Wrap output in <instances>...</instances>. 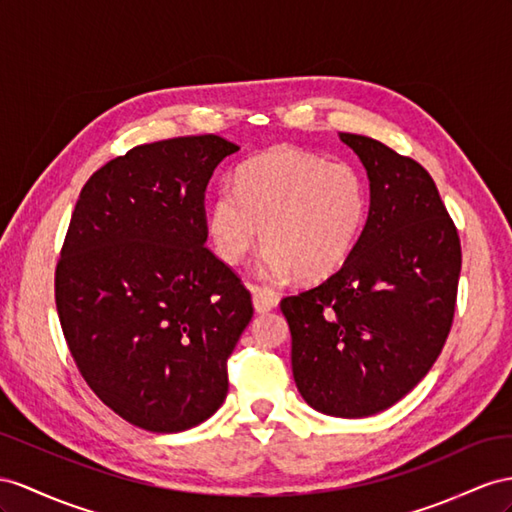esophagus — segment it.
<instances>
[{
  "label": "esophagus",
  "instance_id": "obj_1",
  "mask_svg": "<svg viewBox=\"0 0 512 512\" xmlns=\"http://www.w3.org/2000/svg\"><path fill=\"white\" fill-rule=\"evenodd\" d=\"M251 294H253V305H255L257 313H266L279 305V296H277V292L270 290V287L253 285Z\"/></svg>",
  "mask_w": 512,
  "mask_h": 512
}]
</instances>
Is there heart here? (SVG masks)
I'll use <instances>...</instances> for the list:
<instances>
[{"mask_svg": "<svg viewBox=\"0 0 512 512\" xmlns=\"http://www.w3.org/2000/svg\"><path fill=\"white\" fill-rule=\"evenodd\" d=\"M365 212L368 190L355 166L279 147L246 162L233 188L216 192L207 231L216 255L231 266L261 238L268 246L261 259L266 274L296 272L298 279L316 281L344 264Z\"/></svg>", "mask_w": 512, "mask_h": 512, "instance_id": "b5f03b06", "label": "heart"}]
</instances>
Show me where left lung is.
Masks as SVG:
<instances>
[{"instance_id": "obj_1", "label": "left lung", "mask_w": 512, "mask_h": 512, "mask_svg": "<svg viewBox=\"0 0 512 512\" xmlns=\"http://www.w3.org/2000/svg\"><path fill=\"white\" fill-rule=\"evenodd\" d=\"M370 179V214L344 266L281 300L300 396L333 417L402 400L452 329L461 240L428 170L368 136L339 134Z\"/></svg>"}]
</instances>
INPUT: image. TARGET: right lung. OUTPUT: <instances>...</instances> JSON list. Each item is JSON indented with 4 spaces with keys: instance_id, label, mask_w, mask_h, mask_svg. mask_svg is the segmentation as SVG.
<instances>
[{
    "instance_id": "right-lung-1",
    "label": "right lung",
    "mask_w": 512,
    "mask_h": 512,
    "mask_svg": "<svg viewBox=\"0 0 512 512\" xmlns=\"http://www.w3.org/2000/svg\"><path fill=\"white\" fill-rule=\"evenodd\" d=\"M225 138L140 144L86 181L56 266L64 339L88 387L129 424L181 432L227 398L251 292L207 242L205 190Z\"/></svg>"
}]
</instances>
